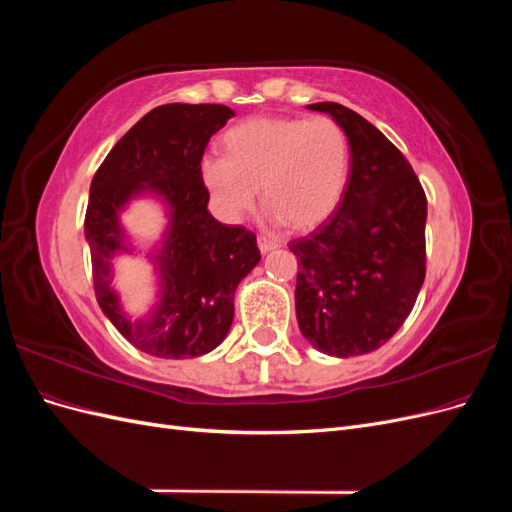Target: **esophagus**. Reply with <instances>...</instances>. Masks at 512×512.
Wrapping results in <instances>:
<instances>
[{
  "label": "esophagus",
  "instance_id": "34e87169",
  "mask_svg": "<svg viewBox=\"0 0 512 512\" xmlns=\"http://www.w3.org/2000/svg\"><path fill=\"white\" fill-rule=\"evenodd\" d=\"M275 247H277V243L271 241V239H265V237L258 239V250H260V254H269L271 250H275Z\"/></svg>",
  "mask_w": 512,
  "mask_h": 512
}]
</instances>
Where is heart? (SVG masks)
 I'll return each instance as SVG.
<instances>
[{
  "label": "heart",
  "instance_id": "1",
  "mask_svg": "<svg viewBox=\"0 0 512 512\" xmlns=\"http://www.w3.org/2000/svg\"><path fill=\"white\" fill-rule=\"evenodd\" d=\"M224 149L200 160V179L226 222L256 205L258 188L269 220L294 230L327 222L344 196L350 145L329 117L247 119L226 132Z\"/></svg>",
  "mask_w": 512,
  "mask_h": 512
}]
</instances>
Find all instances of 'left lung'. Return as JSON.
Returning <instances> with one entry per match:
<instances>
[{
    "label": "left lung",
    "mask_w": 512,
    "mask_h": 512,
    "mask_svg": "<svg viewBox=\"0 0 512 512\" xmlns=\"http://www.w3.org/2000/svg\"><path fill=\"white\" fill-rule=\"evenodd\" d=\"M346 132L350 175L342 203L309 237L294 307L303 337L329 356L378 350L412 312L425 282L427 198L412 166L376 126L337 102L307 104Z\"/></svg>",
    "instance_id": "obj_1"
}]
</instances>
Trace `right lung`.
I'll list each match as a JSON object with an SVG mask.
<instances>
[{
    "instance_id": "1",
    "label": "right lung",
    "mask_w": 512,
    "mask_h": 512,
    "mask_svg": "<svg viewBox=\"0 0 512 512\" xmlns=\"http://www.w3.org/2000/svg\"><path fill=\"white\" fill-rule=\"evenodd\" d=\"M235 117L224 104H164L123 134L89 188L85 239L96 299L132 346L160 359H192L218 348L235 318V290L260 260L254 232L226 226L207 209L200 160L209 138ZM136 197L165 205L167 228L148 253L157 301L138 319L122 309L112 262L135 246L120 213Z\"/></svg>"
}]
</instances>
